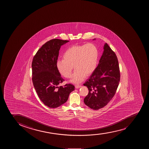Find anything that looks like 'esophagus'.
Here are the masks:
<instances>
[{"label":"esophagus","instance_id":"esophagus-1","mask_svg":"<svg viewBox=\"0 0 149 149\" xmlns=\"http://www.w3.org/2000/svg\"><path fill=\"white\" fill-rule=\"evenodd\" d=\"M81 87V85H79V84H77V85H75V88H79L80 87Z\"/></svg>","mask_w":149,"mask_h":149}]
</instances>
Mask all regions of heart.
<instances>
[{"instance_id":"obj_1","label":"heart","mask_w":149,"mask_h":149,"mask_svg":"<svg viewBox=\"0 0 149 149\" xmlns=\"http://www.w3.org/2000/svg\"><path fill=\"white\" fill-rule=\"evenodd\" d=\"M98 58L99 50L94 44L73 45L65 51L63 54V59L57 61L56 66L63 76L70 78L73 65L75 70L71 81L77 84L94 71Z\"/></svg>"}]
</instances>
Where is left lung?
I'll return each instance as SVG.
<instances>
[{
  "mask_svg": "<svg viewBox=\"0 0 149 149\" xmlns=\"http://www.w3.org/2000/svg\"><path fill=\"white\" fill-rule=\"evenodd\" d=\"M99 65L84 86L89 90L84 102L89 107L98 110L112 100L119 84L120 74L118 58L107 43Z\"/></svg>",
  "mask_w": 149,
  "mask_h": 149,
  "instance_id": "1",
  "label": "left lung"
}]
</instances>
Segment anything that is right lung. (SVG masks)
Listing matches in <instances>:
<instances>
[{
    "instance_id": "obj_1",
    "label": "right lung",
    "mask_w": 149,
    "mask_h": 149,
    "mask_svg": "<svg viewBox=\"0 0 149 149\" xmlns=\"http://www.w3.org/2000/svg\"><path fill=\"white\" fill-rule=\"evenodd\" d=\"M69 41L53 39L47 42L33 58L32 81L40 100L46 106L56 108L68 100L75 89L71 84L58 86L65 80L56 66L61 47Z\"/></svg>"
}]
</instances>
